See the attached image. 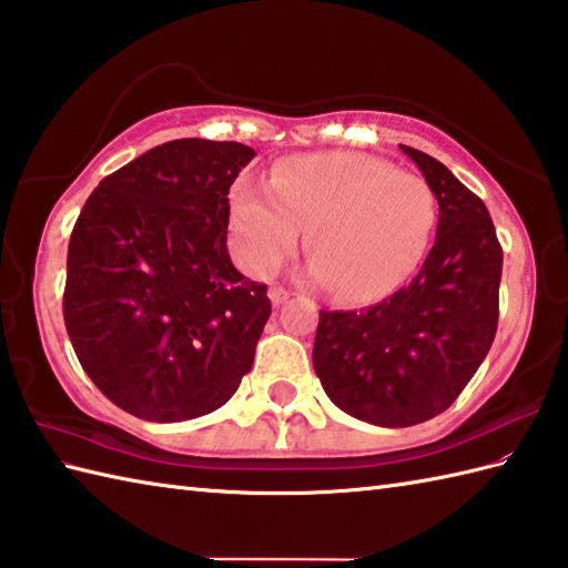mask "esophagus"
<instances>
[{
  "label": "esophagus",
  "instance_id": "obj_1",
  "mask_svg": "<svg viewBox=\"0 0 568 568\" xmlns=\"http://www.w3.org/2000/svg\"><path fill=\"white\" fill-rule=\"evenodd\" d=\"M291 291H285V287H271L268 291V297H271V303H273V307H281V305H285L287 300H291Z\"/></svg>",
  "mask_w": 568,
  "mask_h": 568
}]
</instances>
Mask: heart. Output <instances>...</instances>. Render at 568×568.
Wrapping results in <instances>:
<instances>
[{
  "mask_svg": "<svg viewBox=\"0 0 568 568\" xmlns=\"http://www.w3.org/2000/svg\"><path fill=\"white\" fill-rule=\"evenodd\" d=\"M268 190L232 200V246L241 268H277L305 232L310 275L348 300L390 293L413 273L434 226V195L419 175L366 153L297 155L273 168Z\"/></svg>",
  "mask_w": 568,
  "mask_h": 568,
  "instance_id": "1",
  "label": "heart"
}]
</instances>
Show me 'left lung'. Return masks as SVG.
<instances>
[{
    "instance_id": "obj_1",
    "label": "left lung",
    "mask_w": 568,
    "mask_h": 568,
    "mask_svg": "<svg viewBox=\"0 0 568 568\" xmlns=\"http://www.w3.org/2000/svg\"><path fill=\"white\" fill-rule=\"evenodd\" d=\"M439 202L419 273L366 310L320 312L312 364L329 400L378 427L442 415L484 364L498 329L503 248L484 200L432 155L400 146Z\"/></svg>"
}]
</instances>
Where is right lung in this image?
<instances>
[{
  "label": "right lung",
  "mask_w": 568,
  "mask_h": 568,
  "mask_svg": "<svg viewBox=\"0 0 568 568\" xmlns=\"http://www.w3.org/2000/svg\"><path fill=\"white\" fill-rule=\"evenodd\" d=\"M256 151L178 139L94 187L72 226L65 329L104 397L149 422L195 419L239 388L271 317L226 251L229 187Z\"/></svg>",
  "instance_id": "1"
}]
</instances>
